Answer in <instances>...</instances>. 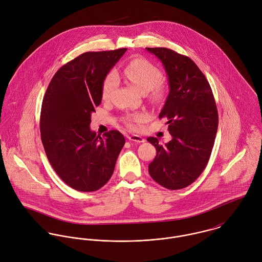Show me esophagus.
Masks as SVG:
<instances>
[{
    "label": "esophagus",
    "mask_w": 262,
    "mask_h": 262,
    "mask_svg": "<svg viewBox=\"0 0 262 262\" xmlns=\"http://www.w3.org/2000/svg\"><path fill=\"white\" fill-rule=\"evenodd\" d=\"M128 139H129L130 141L137 142V143H142V142L145 141V139H144L143 137H141V136H139V135H134V134L128 136Z\"/></svg>",
    "instance_id": "1"
}]
</instances>
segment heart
<instances>
[{
    "label": "heart",
    "mask_w": 262,
    "mask_h": 262,
    "mask_svg": "<svg viewBox=\"0 0 262 262\" xmlns=\"http://www.w3.org/2000/svg\"><path fill=\"white\" fill-rule=\"evenodd\" d=\"M119 76H124L140 92H148L150 100L154 103L161 102L165 96V86L161 81V72L147 59L134 58L120 73L111 72L105 76L101 90V96L104 101L110 99L117 84V77ZM144 118L145 115L143 113H133L125 115L123 121L127 127L133 129L135 128V124L141 122Z\"/></svg>",
    "instance_id": "heart-1"
}]
</instances>
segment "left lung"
I'll use <instances>...</instances> for the list:
<instances>
[{"instance_id":"8db88e82","label":"left lung","mask_w":262,"mask_h":262,"mask_svg":"<svg viewBox=\"0 0 262 262\" xmlns=\"http://www.w3.org/2000/svg\"><path fill=\"white\" fill-rule=\"evenodd\" d=\"M146 49L160 59L168 76L170 90L159 119L168 120L172 136L165 145L156 137L147 138L156 148L148 170L160 186L181 189L192 184L208 164L218 130L217 106L209 81L189 57L165 47Z\"/></svg>"}]
</instances>
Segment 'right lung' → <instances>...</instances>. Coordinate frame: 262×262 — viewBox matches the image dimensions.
<instances>
[{"label":"right lung","instance_id":"right-lung-1","mask_svg":"<svg viewBox=\"0 0 262 262\" xmlns=\"http://www.w3.org/2000/svg\"><path fill=\"white\" fill-rule=\"evenodd\" d=\"M127 48L84 52L62 66L44 95L41 141L57 176L79 191H95L111 179L125 144L118 130L92 132L91 115L102 102L105 76Z\"/></svg>","mask_w":262,"mask_h":262}]
</instances>
